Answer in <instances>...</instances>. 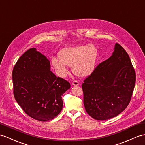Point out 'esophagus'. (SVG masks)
Returning a JSON list of instances; mask_svg holds the SVG:
<instances>
[{"instance_id":"34e87169","label":"esophagus","mask_w":145,"mask_h":145,"mask_svg":"<svg viewBox=\"0 0 145 145\" xmlns=\"http://www.w3.org/2000/svg\"><path fill=\"white\" fill-rule=\"evenodd\" d=\"M79 82H78V81H77V80H74V81H73V82H72V85H73V86H79Z\"/></svg>"}]
</instances>
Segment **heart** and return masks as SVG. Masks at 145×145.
I'll list each match as a JSON object with an SVG mask.
<instances>
[{
    "instance_id": "b5f03b06",
    "label": "heart",
    "mask_w": 145,
    "mask_h": 145,
    "mask_svg": "<svg viewBox=\"0 0 145 145\" xmlns=\"http://www.w3.org/2000/svg\"><path fill=\"white\" fill-rule=\"evenodd\" d=\"M59 58L52 59V65L59 75L65 77L68 72L67 66H72V72L79 77H86L93 71L97 58V50L94 45H77L64 49Z\"/></svg>"
}]
</instances>
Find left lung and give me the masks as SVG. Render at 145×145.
Here are the masks:
<instances>
[{
    "mask_svg": "<svg viewBox=\"0 0 145 145\" xmlns=\"http://www.w3.org/2000/svg\"><path fill=\"white\" fill-rule=\"evenodd\" d=\"M135 80L128 54L116 43L111 57L100 63L84 80L82 88L86 112L100 121L118 116L129 105Z\"/></svg>",
    "mask_w": 145,
    "mask_h": 145,
    "instance_id": "1",
    "label": "left lung"
}]
</instances>
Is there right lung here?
<instances>
[{
	"label": "right lung",
	"instance_id": "right-lung-1",
	"mask_svg": "<svg viewBox=\"0 0 145 145\" xmlns=\"http://www.w3.org/2000/svg\"><path fill=\"white\" fill-rule=\"evenodd\" d=\"M12 79L15 100L31 118L48 121L62 110V96L70 84L51 71L50 61L35 48L20 56L13 68Z\"/></svg>",
	"mask_w": 145,
	"mask_h": 145
}]
</instances>
